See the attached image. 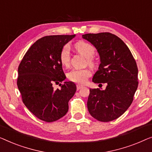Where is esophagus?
I'll list each match as a JSON object with an SVG mask.
<instances>
[{
	"label": "esophagus",
	"mask_w": 152,
	"mask_h": 152,
	"mask_svg": "<svg viewBox=\"0 0 152 152\" xmlns=\"http://www.w3.org/2000/svg\"><path fill=\"white\" fill-rule=\"evenodd\" d=\"M82 87H83V85H76V88H77V89H78H78H81V88H82Z\"/></svg>",
	"instance_id": "34e87169"
}]
</instances>
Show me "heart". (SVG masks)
<instances>
[{"label":"heart","instance_id":"b5f03b06","mask_svg":"<svg viewBox=\"0 0 152 152\" xmlns=\"http://www.w3.org/2000/svg\"><path fill=\"white\" fill-rule=\"evenodd\" d=\"M74 48L79 54H82L86 58H88V63L90 65H94V62L92 57L95 54V48L92 45L88 42L80 40L76 42ZM60 62L62 65H69L70 62V48L68 45H65L61 49L59 54ZM91 76V72L89 69H72L67 74V78L70 80L80 84H83L86 82L87 78Z\"/></svg>","mask_w":152,"mask_h":152}]
</instances>
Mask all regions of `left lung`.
I'll list each match as a JSON object with an SVG mask.
<instances>
[{
    "instance_id": "8db88e82",
    "label": "left lung",
    "mask_w": 152,
    "mask_h": 152,
    "mask_svg": "<svg viewBox=\"0 0 152 152\" xmlns=\"http://www.w3.org/2000/svg\"><path fill=\"white\" fill-rule=\"evenodd\" d=\"M83 38L97 50L100 64L93 76L94 83H107L106 89H89L87 108L101 122L114 121L131 105L138 88V67L129 49L118 36L109 32L87 34Z\"/></svg>"
}]
</instances>
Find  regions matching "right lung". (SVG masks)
<instances>
[{
    "mask_svg": "<svg viewBox=\"0 0 152 152\" xmlns=\"http://www.w3.org/2000/svg\"><path fill=\"white\" fill-rule=\"evenodd\" d=\"M76 35L44 36L27 50L18 66L17 85L23 103L34 116L48 123L68 112V102L76 91L75 83L65 81L54 90V82L65 80L59 54L63 47Z\"/></svg>",
    "mask_w": 152,
    "mask_h": 152,
    "instance_id": "right-lung-1",
    "label": "right lung"
}]
</instances>
